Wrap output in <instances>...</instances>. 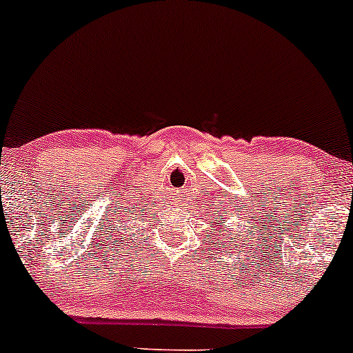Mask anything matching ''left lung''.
<instances>
[{"instance_id":"1","label":"left lung","mask_w":353,"mask_h":353,"mask_svg":"<svg viewBox=\"0 0 353 353\" xmlns=\"http://www.w3.org/2000/svg\"><path fill=\"white\" fill-rule=\"evenodd\" d=\"M223 236H225V235H223Z\"/></svg>"}]
</instances>
